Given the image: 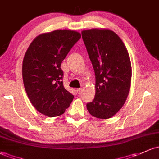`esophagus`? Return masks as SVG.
I'll use <instances>...</instances> for the list:
<instances>
[{"label": "esophagus", "mask_w": 159, "mask_h": 159, "mask_svg": "<svg viewBox=\"0 0 159 159\" xmlns=\"http://www.w3.org/2000/svg\"><path fill=\"white\" fill-rule=\"evenodd\" d=\"M76 93H77L78 94H81L82 93H83V89H76Z\"/></svg>", "instance_id": "1"}]
</instances>
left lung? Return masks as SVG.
Listing matches in <instances>:
<instances>
[{
  "label": "left lung",
  "instance_id": "8db88e82",
  "mask_svg": "<svg viewBox=\"0 0 159 159\" xmlns=\"http://www.w3.org/2000/svg\"><path fill=\"white\" fill-rule=\"evenodd\" d=\"M82 37L95 75V95L86 107L97 118H111L125 103L132 69L129 54L120 37L107 29L83 30Z\"/></svg>",
  "mask_w": 159,
  "mask_h": 159
}]
</instances>
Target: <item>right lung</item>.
Returning <instances> with one entry per match:
<instances>
[{"label": "right lung", "instance_id": "1", "mask_svg": "<svg viewBox=\"0 0 159 159\" xmlns=\"http://www.w3.org/2000/svg\"><path fill=\"white\" fill-rule=\"evenodd\" d=\"M81 38L78 32L58 30L38 35L23 61V80L27 95L39 112L50 117L64 113L73 95L63 85L62 61Z\"/></svg>", "mask_w": 159, "mask_h": 159}]
</instances>
